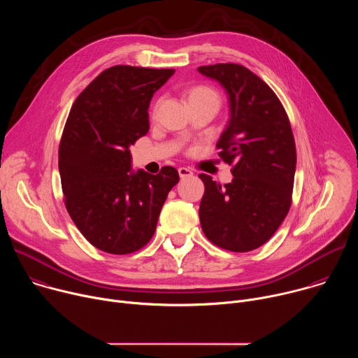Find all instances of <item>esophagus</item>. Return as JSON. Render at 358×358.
<instances>
[{
	"mask_svg": "<svg viewBox=\"0 0 358 358\" xmlns=\"http://www.w3.org/2000/svg\"><path fill=\"white\" fill-rule=\"evenodd\" d=\"M178 174L181 178H187V177H191L192 176V170L187 169V167H180L178 169Z\"/></svg>",
	"mask_w": 358,
	"mask_h": 358,
	"instance_id": "34e87169",
	"label": "esophagus"
}]
</instances>
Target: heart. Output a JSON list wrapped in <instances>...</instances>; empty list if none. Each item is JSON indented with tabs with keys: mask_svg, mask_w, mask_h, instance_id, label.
I'll use <instances>...</instances> for the list:
<instances>
[{
	"mask_svg": "<svg viewBox=\"0 0 358 358\" xmlns=\"http://www.w3.org/2000/svg\"><path fill=\"white\" fill-rule=\"evenodd\" d=\"M201 93H211V94H215L213 90H210V89H206V87H198V89H194L192 90V93H191V96L192 94H201Z\"/></svg>",
	"mask_w": 358,
	"mask_h": 358,
	"instance_id": "1",
	"label": "heart"
}]
</instances>
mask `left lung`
Here are the masks:
<instances>
[{"label": "left lung", "mask_w": 358, "mask_h": 358, "mask_svg": "<svg viewBox=\"0 0 358 358\" xmlns=\"http://www.w3.org/2000/svg\"><path fill=\"white\" fill-rule=\"evenodd\" d=\"M198 72L228 94L229 120L217 147L232 164V181L221 187L199 174L206 192L199 222L217 246L248 252L278 231L292 203L296 145L287 115L275 92L242 65L217 64Z\"/></svg>", "instance_id": "8db88e82"}]
</instances>
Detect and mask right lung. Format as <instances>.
Segmentation results:
<instances>
[{"label": "right lung", "mask_w": 358, "mask_h": 358, "mask_svg": "<svg viewBox=\"0 0 358 358\" xmlns=\"http://www.w3.org/2000/svg\"><path fill=\"white\" fill-rule=\"evenodd\" d=\"M174 69L117 65L101 72L75 100L59 144L66 210L97 249L126 255L155 235L174 167L157 176L131 170L129 147L148 131V106Z\"/></svg>", "instance_id": "right-lung-1"}]
</instances>
